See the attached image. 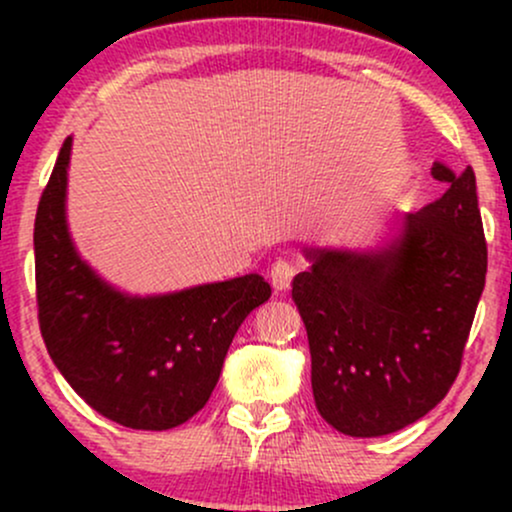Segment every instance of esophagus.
<instances>
[{
	"instance_id": "34e87169",
	"label": "esophagus",
	"mask_w": 512,
	"mask_h": 512,
	"mask_svg": "<svg viewBox=\"0 0 512 512\" xmlns=\"http://www.w3.org/2000/svg\"><path fill=\"white\" fill-rule=\"evenodd\" d=\"M289 269H286V264L284 267H276V269H272V286L274 289H286V286H289Z\"/></svg>"
}]
</instances>
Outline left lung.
Listing matches in <instances>:
<instances>
[{"mask_svg": "<svg viewBox=\"0 0 512 512\" xmlns=\"http://www.w3.org/2000/svg\"><path fill=\"white\" fill-rule=\"evenodd\" d=\"M62 144L35 211V303L48 354L98 414L137 431H168L209 402L238 325L272 296L257 274L127 296L93 272L67 228Z\"/></svg>", "mask_w": 512, "mask_h": 512, "instance_id": "obj_1", "label": "left lung"}]
</instances>
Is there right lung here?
Instances as JSON below:
<instances>
[{
  "mask_svg": "<svg viewBox=\"0 0 512 512\" xmlns=\"http://www.w3.org/2000/svg\"><path fill=\"white\" fill-rule=\"evenodd\" d=\"M293 303L315 407L354 438L395 433L448 395L486 279L477 192L457 182L380 252L305 250Z\"/></svg>",
  "mask_w": 512,
  "mask_h": 512,
  "instance_id": "right-lung-1",
  "label": "right lung"
}]
</instances>
